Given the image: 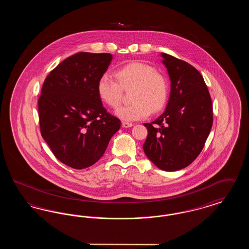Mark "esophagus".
I'll return each instance as SVG.
<instances>
[{
    "label": "esophagus",
    "instance_id": "esophagus-1",
    "mask_svg": "<svg viewBox=\"0 0 249 249\" xmlns=\"http://www.w3.org/2000/svg\"><path fill=\"white\" fill-rule=\"evenodd\" d=\"M132 126H133V124L130 123V122L122 121V127H123V128H130V127H132Z\"/></svg>",
    "mask_w": 249,
    "mask_h": 249
}]
</instances>
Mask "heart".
<instances>
[{"mask_svg":"<svg viewBox=\"0 0 249 249\" xmlns=\"http://www.w3.org/2000/svg\"><path fill=\"white\" fill-rule=\"evenodd\" d=\"M116 77L104 73L99 78L96 90L101 101L107 107L117 108L122 100V89L132 88L129 106L116 111L125 121L147 118L165 107L169 96V84L165 76L153 66L142 61H130L116 70Z\"/></svg>","mask_w":249,"mask_h":249,"instance_id":"b5f03b06","label":"heart"}]
</instances>
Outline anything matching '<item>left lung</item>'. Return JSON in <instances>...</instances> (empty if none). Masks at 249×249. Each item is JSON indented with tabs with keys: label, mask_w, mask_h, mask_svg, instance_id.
I'll return each mask as SVG.
<instances>
[{
	"label": "left lung",
	"mask_w": 249,
	"mask_h": 249,
	"mask_svg": "<svg viewBox=\"0 0 249 249\" xmlns=\"http://www.w3.org/2000/svg\"><path fill=\"white\" fill-rule=\"evenodd\" d=\"M171 80L165 112L143 123L144 154L158 168L174 172L192 163L201 153L213 125V106L200 71L190 63L161 53Z\"/></svg>",
	"instance_id": "8db88e82"
}]
</instances>
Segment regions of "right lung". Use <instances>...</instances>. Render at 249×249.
<instances>
[{"label": "right lung", "instance_id": "add662e5", "mask_svg": "<svg viewBox=\"0 0 249 249\" xmlns=\"http://www.w3.org/2000/svg\"><path fill=\"white\" fill-rule=\"evenodd\" d=\"M112 58L109 53L78 52L61 61L43 84L38 99L42 137L59 161L73 169L96 163L120 128L96 90Z\"/></svg>", "mask_w": 249, "mask_h": 249}]
</instances>
